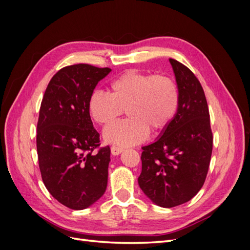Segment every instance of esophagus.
<instances>
[{
  "mask_svg": "<svg viewBox=\"0 0 250 250\" xmlns=\"http://www.w3.org/2000/svg\"><path fill=\"white\" fill-rule=\"evenodd\" d=\"M110 150H111L112 155H119V154L123 152V148H120V147H117V146H112Z\"/></svg>",
  "mask_w": 250,
  "mask_h": 250,
  "instance_id": "esophagus-1",
  "label": "esophagus"
}]
</instances>
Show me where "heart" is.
<instances>
[{"instance_id": "b5f03b06", "label": "heart", "mask_w": 250, "mask_h": 250, "mask_svg": "<svg viewBox=\"0 0 250 250\" xmlns=\"http://www.w3.org/2000/svg\"><path fill=\"white\" fill-rule=\"evenodd\" d=\"M179 92L171 78L128 70L113 79L109 95L95 90L87 107L90 117L101 125H109L124 109L129 117L108 126L104 140L118 147H130L146 141L149 129L161 131L175 117Z\"/></svg>"}]
</instances>
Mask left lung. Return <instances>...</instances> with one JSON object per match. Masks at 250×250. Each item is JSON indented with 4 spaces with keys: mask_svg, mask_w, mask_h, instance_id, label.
I'll return each instance as SVG.
<instances>
[{
    "mask_svg": "<svg viewBox=\"0 0 250 250\" xmlns=\"http://www.w3.org/2000/svg\"><path fill=\"white\" fill-rule=\"evenodd\" d=\"M169 62L179 92V106L172 122L142 152L139 186L162 208L191 200L202 188L209 167L213 134L203 88L190 69Z\"/></svg>",
    "mask_w": 250,
    "mask_h": 250,
    "instance_id": "left-lung-1",
    "label": "left lung"
}]
</instances>
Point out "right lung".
<instances>
[{
	"mask_svg": "<svg viewBox=\"0 0 250 250\" xmlns=\"http://www.w3.org/2000/svg\"><path fill=\"white\" fill-rule=\"evenodd\" d=\"M109 67L85 63L58 71L44 92L37 123L36 147L42 178L50 194L72 209L99 200L107 187L110 148L100 145L87 103Z\"/></svg>",
	"mask_w": 250,
	"mask_h": 250,
	"instance_id": "right-lung-1",
	"label": "right lung"
}]
</instances>
